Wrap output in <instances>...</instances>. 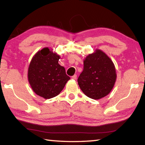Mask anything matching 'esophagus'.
I'll return each instance as SVG.
<instances>
[{
  "label": "esophagus",
  "instance_id": "34e87169",
  "mask_svg": "<svg viewBox=\"0 0 145 145\" xmlns=\"http://www.w3.org/2000/svg\"><path fill=\"white\" fill-rule=\"evenodd\" d=\"M77 75H74L72 76V79H73V80H76V79H77Z\"/></svg>",
  "mask_w": 145,
  "mask_h": 145
}]
</instances>
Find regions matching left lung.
<instances>
[{"instance_id": "left-lung-1", "label": "left lung", "mask_w": 145, "mask_h": 145, "mask_svg": "<svg viewBox=\"0 0 145 145\" xmlns=\"http://www.w3.org/2000/svg\"><path fill=\"white\" fill-rule=\"evenodd\" d=\"M116 78V68L111 58L102 50L96 49L84 59V70L77 82L87 97L99 100L109 94Z\"/></svg>"}]
</instances>
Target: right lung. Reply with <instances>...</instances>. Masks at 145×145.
Instances as JSON below:
<instances>
[{"label": "right lung", "instance_id": "add662e5", "mask_svg": "<svg viewBox=\"0 0 145 145\" xmlns=\"http://www.w3.org/2000/svg\"><path fill=\"white\" fill-rule=\"evenodd\" d=\"M60 57L52 49L45 47L32 58L27 77L32 89L38 96L45 99L56 97L70 79L65 68L58 63Z\"/></svg>", "mask_w": 145, "mask_h": 145}]
</instances>
